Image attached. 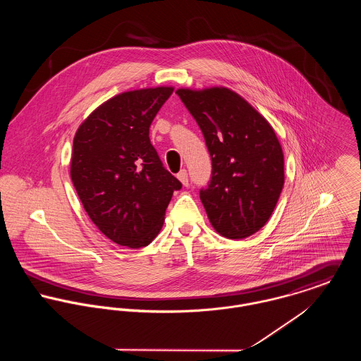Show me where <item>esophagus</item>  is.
<instances>
[{
	"mask_svg": "<svg viewBox=\"0 0 361 361\" xmlns=\"http://www.w3.org/2000/svg\"><path fill=\"white\" fill-rule=\"evenodd\" d=\"M178 179L182 182L183 186H189V178H188V171L186 169H180V172L178 173Z\"/></svg>",
	"mask_w": 361,
	"mask_h": 361,
	"instance_id": "34e87169",
	"label": "esophagus"
}]
</instances>
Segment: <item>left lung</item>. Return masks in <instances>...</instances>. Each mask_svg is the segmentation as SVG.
I'll use <instances>...</instances> for the list:
<instances>
[{
  "label": "left lung",
  "mask_w": 361,
  "mask_h": 361,
  "mask_svg": "<svg viewBox=\"0 0 361 361\" xmlns=\"http://www.w3.org/2000/svg\"><path fill=\"white\" fill-rule=\"evenodd\" d=\"M176 94L200 126L211 155V179L200 190L211 225L228 239L252 236L272 215L285 182L272 126L226 87L178 89Z\"/></svg>",
  "instance_id": "8db88e82"
}]
</instances>
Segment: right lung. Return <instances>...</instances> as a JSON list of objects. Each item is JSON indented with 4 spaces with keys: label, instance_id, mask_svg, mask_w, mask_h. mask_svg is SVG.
I'll return each instance as SVG.
<instances>
[{
    "label": "right lung",
    "instance_id": "obj_1",
    "mask_svg": "<svg viewBox=\"0 0 361 361\" xmlns=\"http://www.w3.org/2000/svg\"><path fill=\"white\" fill-rule=\"evenodd\" d=\"M173 87L121 93L96 108L73 139L71 178L93 224L119 246L150 245L182 183L157 154L149 130Z\"/></svg>",
    "mask_w": 361,
    "mask_h": 361
}]
</instances>
